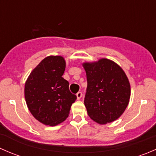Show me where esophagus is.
I'll use <instances>...</instances> for the list:
<instances>
[{
  "instance_id": "34e87169",
  "label": "esophagus",
  "mask_w": 156,
  "mask_h": 156,
  "mask_svg": "<svg viewBox=\"0 0 156 156\" xmlns=\"http://www.w3.org/2000/svg\"><path fill=\"white\" fill-rule=\"evenodd\" d=\"M76 96H77V99H78V100H80V99H81V97H82V93H81V92H78V93H77Z\"/></svg>"
}]
</instances>
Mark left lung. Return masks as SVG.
Listing matches in <instances>:
<instances>
[{
  "mask_svg": "<svg viewBox=\"0 0 156 156\" xmlns=\"http://www.w3.org/2000/svg\"><path fill=\"white\" fill-rule=\"evenodd\" d=\"M82 65L87 75L84 105L88 115L100 125L114 122L129 103L130 85L126 74L117 63L106 58Z\"/></svg>",
  "mask_w": 156,
  "mask_h": 156,
  "instance_id": "left-lung-1",
  "label": "left lung"
}]
</instances>
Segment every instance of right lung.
I'll use <instances>...</instances> for the list:
<instances>
[{
	"label": "right lung",
	"instance_id": "1",
	"mask_svg": "<svg viewBox=\"0 0 156 156\" xmlns=\"http://www.w3.org/2000/svg\"><path fill=\"white\" fill-rule=\"evenodd\" d=\"M66 61L61 56L44 58L30 73L25 84V98L30 112L45 125L55 126L67 119L77 97L62 78Z\"/></svg>",
	"mask_w": 156,
	"mask_h": 156
}]
</instances>
